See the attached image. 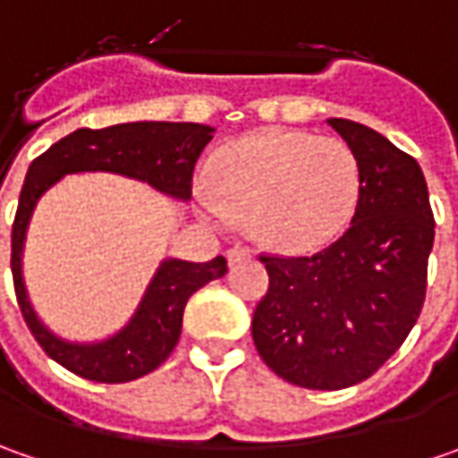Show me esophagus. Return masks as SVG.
Here are the masks:
<instances>
[{
	"label": "esophagus",
	"instance_id": "esophagus-1",
	"mask_svg": "<svg viewBox=\"0 0 458 458\" xmlns=\"http://www.w3.org/2000/svg\"><path fill=\"white\" fill-rule=\"evenodd\" d=\"M250 255H252V252H250L247 247H242V244H234V247H232L229 252H226V259H229V265H239L242 259H247Z\"/></svg>",
	"mask_w": 458,
	"mask_h": 458
}]
</instances>
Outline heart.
<instances>
[{
    "label": "heart",
    "instance_id": "heart-1",
    "mask_svg": "<svg viewBox=\"0 0 458 458\" xmlns=\"http://www.w3.org/2000/svg\"><path fill=\"white\" fill-rule=\"evenodd\" d=\"M360 193V157L344 140L262 130L214 157L199 206L214 224L247 221L265 247L306 252L342 232Z\"/></svg>",
    "mask_w": 458,
    "mask_h": 458
}]
</instances>
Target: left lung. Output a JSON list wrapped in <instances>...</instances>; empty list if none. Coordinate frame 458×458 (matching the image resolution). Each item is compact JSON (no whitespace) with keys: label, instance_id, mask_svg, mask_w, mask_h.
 <instances>
[{"label":"left lung","instance_id":"1","mask_svg":"<svg viewBox=\"0 0 458 458\" xmlns=\"http://www.w3.org/2000/svg\"><path fill=\"white\" fill-rule=\"evenodd\" d=\"M328 124L360 157L357 211L321 252H262L270 288L252 316L262 361L308 390H342L372 377L408 339L426 301L436 226L415 157L364 124Z\"/></svg>","mask_w":458,"mask_h":458}]
</instances>
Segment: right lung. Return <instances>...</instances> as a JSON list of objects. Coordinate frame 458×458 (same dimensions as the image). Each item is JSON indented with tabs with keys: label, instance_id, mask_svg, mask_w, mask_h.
Returning <instances> with one entry per match:
<instances>
[{
	"label": "right lung",
	"instance_id": "obj_1",
	"mask_svg": "<svg viewBox=\"0 0 458 458\" xmlns=\"http://www.w3.org/2000/svg\"><path fill=\"white\" fill-rule=\"evenodd\" d=\"M211 127L193 122H130L106 130H76L32 160L12 224V280L22 318L35 342L68 372L116 385L157 369L178 344L188 298L226 273V259L221 255L211 262L165 259L152 277L132 321L116 336L101 344H68L53 336L38 321L22 285L20 257L35 203L63 175L89 170H109L140 178L167 196L185 201L191 199L193 170L203 148L211 142Z\"/></svg>",
	"mask_w": 458,
	"mask_h": 458
}]
</instances>
